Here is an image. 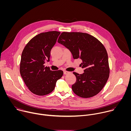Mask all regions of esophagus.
<instances>
[{
    "label": "esophagus",
    "mask_w": 131,
    "mask_h": 131,
    "mask_svg": "<svg viewBox=\"0 0 131 131\" xmlns=\"http://www.w3.org/2000/svg\"><path fill=\"white\" fill-rule=\"evenodd\" d=\"M69 73V72H68V71H64V74H68V73Z\"/></svg>",
    "instance_id": "esophagus-1"
}]
</instances>
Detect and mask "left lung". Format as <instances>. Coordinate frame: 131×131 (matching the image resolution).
<instances>
[{
  "label": "left lung",
  "mask_w": 131,
  "mask_h": 131,
  "mask_svg": "<svg viewBox=\"0 0 131 131\" xmlns=\"http://www.w3.org/2000/svg\"><path fill=\"white\" fill-rule=\"evenodd\" d=\"M58 42L71 53L74 59H80L84 72H73L76 82L72 85L75 94L83 98L94 96L103 89L109 76L108 58L103 45L94 37L80 32H63Z\"/></svg>",
  "instance_id": "8db88e82"
}]
</instances>
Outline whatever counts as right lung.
<instances>
[{
    "label": "right lung",
    "mask_w": 131,
    "mask_h": 131,
    "mask_svg": "<svg viewBox=\"0 0 131 131\" xmlns=\"http://www.w3.org/2000/svg\"><path fill=\"white\" fill-rule=\"evenodd\" d=\"M60 34L51 31L37 35L28 42L22 52L21 76L28 89L36 95L42 96L52 92L56 82L63 76L62 70L52 71L44 65L46 61H50L51 49Z\"/></svg>",
    "instance_id": "right-lung-1"
}]
</instances>
